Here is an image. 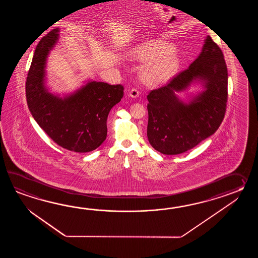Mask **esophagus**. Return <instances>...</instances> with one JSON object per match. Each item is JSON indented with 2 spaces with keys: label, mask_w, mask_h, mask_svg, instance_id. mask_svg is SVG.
I'll list each match as a JSON object with an SVG mask.
<instances>
[{
  "label": "esophagus",
  "mask_w": 258,
  "mask_h": 258,
  "mask_svg": "<svg viewBox=\"0 0 258 258\" xmlns=\"http://www.w3.org/2000/svg\"><path fill=\"white\" fill-rule=\"evenodd\" d=\"M129 97H131L133 99H137L139 97V91L137 90V88H133L129 91Z\"/></svg>",
  "instance_id": "esophagus-1"
}]
</instances>
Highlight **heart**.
Here are the masks:
<instances>
[{"instance_id": "heart-1", "label": "heart", "mask_w": 258, "mask_h": 258, "mask_svg": "<svg viewBox=\"0 0 258 258\" xmlns=\"http://www.w3.org/2000/svg\"><path fill=\"white\" fill-rule=\"evenodd\" d=\"M174 46L161 39H148L135 45L127 56L137 62H146L140 71L142 81L148 85H159L174 77L180 66Z\"/></svg>"}]
</instances>
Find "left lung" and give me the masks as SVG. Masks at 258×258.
Returning a JSON list of instances; mask_svg holds the SVG:
<instances>
[{
  "label": "left lung",
  "instance_id": "1",
  "mask_svg": "<svg viewBox=\"0 0 258 258\" xmlns=\"http://www.w3.org/2000/svg\"><path fill=\"white\" fill-rule=\"evenodd\" d=\"M198 85L203 89L177 94ZM228 99V70L224 56L210 36L198 58L167 86L148 96V138L165 155L184 153L214 135L224 118Z\"/></svg>",
  "mask_w": 258,
  "mask_h": 258
}]
</instances>
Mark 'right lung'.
<instances>
[{"instance_id": "1", "label": "right lung", "mask_w": 258, "mask_h": 258, "mask_svg": "<svg viewBox=\"0 0 258 258\" xmlns=\"http://www.w3.org/2000/svg\"><path fill=\"white\" fill-rule=\"evenodd\" d=\"M60 28L41 39L34 52L26 83L28 109L41 129L57 145L86 153L99 148L107 137L110 109L123 96L121 85L88 79L70 93L51 92L47 85V60L59 40Z\"/></svg>"}]
</instances>
